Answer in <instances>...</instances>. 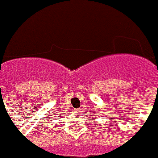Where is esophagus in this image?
Instances as JSON below:
<instances>
[{"instance_id": "1", "label": "esophagus", "mask_w": 158, "mask_h": 158, "mask_svg": "<svg viewBox=\"0 0 158 158\" xmlns=\"http://www.w3.org/2000/svg\"><path fill=\"white\" fill-rule=\"evenodd\" d=\"M74 111H75V113H79L80 111V110L79 109H74Z\"/></svg>"}]
</instances>
